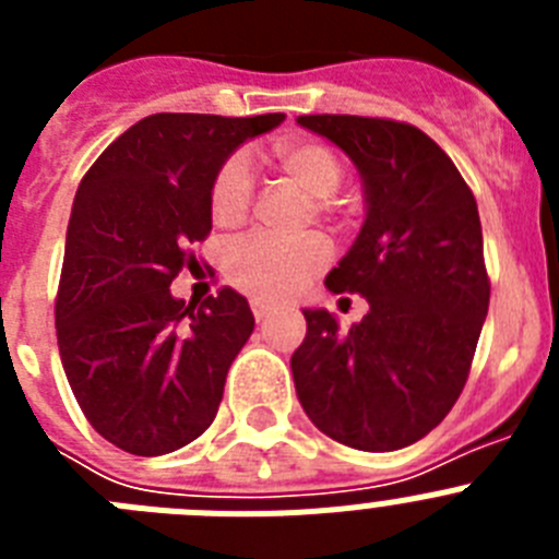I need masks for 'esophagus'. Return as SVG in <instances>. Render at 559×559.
Returning a JSON list of instances; mask_svg holds the SVG:
<instances>
[{"mask_svg":"<svg viewBox=\"0 0 559 559\" xmlns=\"http://www.w3.org/2000/svg\"><path fill=\"white\" fill-rule=\"evenodd\" d=\"M274 310H276V305L265 302V299H251V313H254L257 322H265V319H269Z\"/></svg>","mask_w":559,"mask_h":559,"instance_id":"1","label":"esophagus"}]
</instances>
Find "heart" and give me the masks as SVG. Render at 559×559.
<instances>
[{"label": "heart", "instance_id": "b5f03b06", "mask_svg": "<svg viewBox=\"0 0 559 559\" xmlns=\"http://www.w3.org/2000/svg\"><path fill=\"white\" fill-rule=\"evenodd\" d=\"M274 162L285 179L305 195L330 201L344 181V162L322 142H285L274 151ZM251 210V167L243 156H231L215 173L210 187V215L221 229H237ZM330 246L319 235L302 240L249 237L226 254V276L235 288L254 299H288L328 265Z\"/></svg>", "mask_w": 559, "mask_h": 559}]
</instances>
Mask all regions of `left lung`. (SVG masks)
<instances>
[{
	"mask_svg": "<svg viewBox=\"0 0 559 559\" xmlns=\"http://www.w3.org/2000/svg\"><path fill=\"white\" fill-rule=\"evenodd\" d=\"M296 122L358 170L364 224L324 285L369 302L347 333L330 310H302L308 333L290 355L296 397L341 445L400 451L453 408L487 319L476 199L419 128L353 114H305Z\"/></svg>",
	"mask_w": 559,
	"mask_h": 559,
	"instance_id": "left-lung-1",
	"label": "left lung"
}]
</instances>
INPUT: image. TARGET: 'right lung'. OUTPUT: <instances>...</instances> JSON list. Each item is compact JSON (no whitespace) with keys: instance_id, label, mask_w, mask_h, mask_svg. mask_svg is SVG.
<instances>
[{"instance_id":"add662e5","label":"right lung","mask_w":559,"mask_h":559,"mask_svg":"<svg viewBox=\"0 0 559 559\" xmlns=\"http://www.w3.org/2000/svg\"><path fill=\"white\" fill-rule=\"evenodd\" d=\"M285 114H151L100 153L78 187L56 302L63 372L103 439L165 456L218 414L226 372L254 330L224 285L185 305L170 283L212 231L210 187L243 142Z\"/></svg>"}]
</instances>
